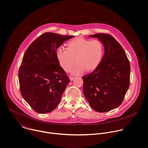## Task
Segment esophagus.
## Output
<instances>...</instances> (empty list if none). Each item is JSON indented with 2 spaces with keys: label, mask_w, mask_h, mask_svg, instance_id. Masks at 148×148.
Here are the masks:
<instances>
[{
  "label": "esophagus",
  "mask_w": 148,
  "mask_h": 148,
  "mask_svg": "<svg viewBox=\"0 0 148 148\" xmlns=\"http://www.w3.org/2000/svg\"><path fill=\"white\" fill-rule=\"evenodd\" d=\"M69 79H70L71 81H72V80H73L74 79V77L71 76H69Z\"/></svg>",
  "instance_id": "esophagus-1"
}]
</instances>
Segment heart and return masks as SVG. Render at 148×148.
<instances>
[{
    "instance_id": "1",
    "label": "heart",
    "mask_w": 148,
    "mask_h": 148,
    "mask_svg": "<svg viewBox=\"0 0 148 148\" xmlns=\"http://www.w3.org/2000/svg\"><path fill=\"white\" fill-rule=\"evenodd\" d=\"M103 46L98 39L89 40L76 38L69 41L66 49L58 48L56 57L60 66L65 72L72 69V73L79 75L84 70L91 71L95 69L102 58Z\"/></svg>"
}]
</instances>
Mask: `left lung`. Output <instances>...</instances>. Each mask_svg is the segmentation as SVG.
<instances>
[{
    "label": "left lung",
    "mask_w": 148,
    "mask_h": 148,
    "mask_svg": "<svg viewBox=\"0 0 148 148\" xmlns=\"http://www.w3.org/2000/svg\"><path fill=\"white\" fill-rule=\"evenodd\" d=\"M102 42L105 54L97 67L82 77L83 93L91 107L106 112L119 106L130 86V64L120 43L108 34L91 35Z\"/></svg>",
    "instance_id": "left-lung-1"
}]
</instances>
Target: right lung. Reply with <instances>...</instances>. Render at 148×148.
Masks as SVG:
<instances>
[{"instance_id": "add662e5", "label": "right lung", "mask_w": 148, "mask_h": 148, "mask_svg": "<svg viewBox=\"0 0 148 148\" xmlns=\"http://www.w3.org/2000/svg\"><path fill=\"white\" fill-rule=\"evenodd\" d=\"M73 37L45 33L29 45L24 55L18 71L20 91L39 113L56 109L70 82L59 64L56 51L65 41Z\"/></svg>"}]
</instances>
